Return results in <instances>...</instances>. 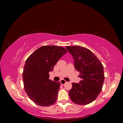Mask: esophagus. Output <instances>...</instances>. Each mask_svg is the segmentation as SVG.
I'll list each match as a JSON object with an SVG mask.
<instances>
[{"label":"esophagus","mask_w":123,"mask_h":123,"mask_svg":"<svg viewBox=\"0 0 123 123\" xmlns=\"http://www.w3.org/2000/svg\"><path fill=\"white\" fill-rule=\"evenodd\" d=\"M60 82H61V85H64V84H66V83L67 82L66 81H65L64 80H61V81H60Z\"/></svg>","instance_id":"34e87169"}]
</instances>
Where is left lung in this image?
<instances>
[{"mask_svg":"<svg viewBox=\"0 0 123 123\" xmlns=\"http://www.w3.org/2000/svg\"><path fill=\"white\" fill-rule=\"evenodd\" d=\"M66 47L73 57L74 67L82 79L79 83H72L70 98L79 105H87L101 92L105 78L104 67L90 50L78 45Z\"/></svg>","mask_w":123,"mask_h":123,"instance_id":"8db88e82","label":"left lung"}]
</instances>
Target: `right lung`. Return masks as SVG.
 Masks as SVG:
<instances>
[{"mask_svg": "<svg viewBox=\"0 0 123 123\" xmlns=\"http://www.w3.org/2000/svg\"><path fill=\"white\" fill-rule=\"evenodd\" d=\"M67 52L62 47L42 46L26 60L23 72L24 89L37 105L49 106L56 101L61 84L49 80V73Z\"/></svg>", "mask_w": 123, "mask_h": 123, "instance_id": "right-lung-1", "label": "right lung"}]
</instances>
